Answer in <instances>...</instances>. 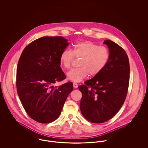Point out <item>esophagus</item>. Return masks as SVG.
I'll return each instance as SVG.
<instances>
[{"label": "esophagus", "instance_id": "34e87169", "mask_svg": "<svg viewBox=\"0 0 148 148\" xmlns=\"http://www.w3.org/2000/svg\"><path fill=\"white\" fill-rule=\"evenodd\" d=\"M73 86H74V88H77L78 85L75 83H73Z\"/></svg>", "mask_w": 148, "mask_h": 148}]
</instances>
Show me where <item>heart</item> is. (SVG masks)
Segmentation results:
<instances>
[{
    "label": "heart",
    "instance_id": "1",
    "mask_svg": "<svg viewBox=\"0 0 148 148\" xmlns=\"http://www.w3.org/2000/svg\"><path fill=\"white\" fill-rule=\"evenodd\" d=\"M74 57L80 59L78 68L73 69L67 74L68 80L79 83L86 77L97 75L104 69L110 58L108 49L104 46L90 42H77L73 45L72 51L63 50L60 56V63L64 68L69 69Z\"/></svg>",
    "mask_w": 148,
    "mask_h": 148
}]
</instances>
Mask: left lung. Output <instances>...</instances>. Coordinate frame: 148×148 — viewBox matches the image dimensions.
<instances>
[{"label": "left lung", "instance_id": "left-lung-1", "mask_svg": "<svg viewBox=\"0 0 148 148\" xmlns=\"http://www.w3.org/2000/svg\"><path fill=\"white\" fill-rule=\"evenodd\" d=\"M103 43L110 53L106 68L78 87L82 94V114L93 123L106 121L119 112L126 98L129 83L130 65L125 51L110 40Z\"/></svg>", "mask_w": 148, "mask_h": 148}]
</instances>
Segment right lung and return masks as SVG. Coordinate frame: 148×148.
<instances>
[{"instance_id":"right-lung-1","label":"right lung","mask_w":148,"mask_h":148,"mask_svg":"<svg viewBox=\"0 0 148 148\" xmlns=\"http://www.w3.org/2000/svg\"><path fill=\"white\" fill-rule=\"evenodd\" d=\"M67 41L62 36H43L28 44L19 58L17 92L25 112L37 122L56 120L73 90L71 82L53 85L66 77L60 67V56L69 45Z\"/></svg>"}]
</instances>
